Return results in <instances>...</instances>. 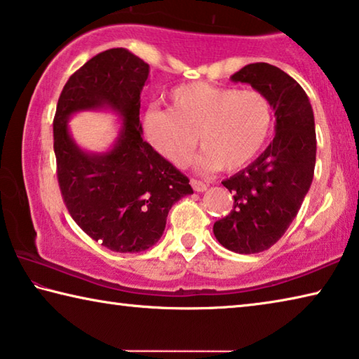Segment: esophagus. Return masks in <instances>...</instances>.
Segmentation results:
<instances>
[{"label":"esophagus","mask_w":359,"mask_h":359,"mask_svg":"<svg viewBox=\"0 0 359 359\" xmlns=\"http://www.w3.org/2000/svg\"><path fill=\"white\" fill-rule=\"evenodd\" d=\"M190 184H191V187H193V190H194V191H204L205 188H208V185H205L204 182H201V180H196V179H191V180H190Z\"/></svg>","instance_id":"34e87169"}]
</instances>
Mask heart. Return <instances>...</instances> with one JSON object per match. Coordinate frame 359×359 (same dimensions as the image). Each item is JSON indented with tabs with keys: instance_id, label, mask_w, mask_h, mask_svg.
I'll use <instances>...</instances> for the list:
<instances>
[{
	"instance_id": "heart-1",
	"label": "heart",
	"mask_w": 359,
	"mask_h": 359,
	"mask_svg": "<svg viewBox=\"0 0 359 359\" xmlns=\"http://www.w3.org/2000/svg\"><path fill=\"white\" fill-rule=\"evenodd\" d=\"M271 125V102L258 90L205 82L174 88L169 109L151 107L144 117L149 141L177 166L190 160L199 137L204 171L245 168L264 147Z\"/></svg>"
}]
</instances>
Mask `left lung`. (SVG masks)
Returning a JSON list of instances; mask_svg holds the SVG:
<instances>
[{"instance_id": "8db88e82", "label": "left lung", "mask_w": 359, "mask_h": 359, "mask_svg": "<svg viewBox=\"0 0 359 359\" xmlns=\"http://www.w3.org/2000/svg\"><path fill=\"white\" fill-rule=\"evenodd\" d=\"M231 81L250 83L276 111L274 141L244 171L222 182L234 204L214 223L224 248L250 255L274 245L299 212L313 179L317 137L307 95L287 72L269 63H252Z\"/></svg>"}]
</instances>
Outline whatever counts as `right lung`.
Listing matches in <instances>:
<instances>
[{
    "instance_id": "obj_1",
    "label": "right lung",
    "mask_w": 359,
    "mask_h": 359,
    "mask_svg": "<svg viewBox=\"0 0 359 359\" xmlns=\"http://www.w3.org/2000/svg\"><path fill=\"white\" fill-rule=\"evenodd\" d=\"M149 65L126 48H109L72 74L58 98L53 150L63 203L83 233L112 252L136 253L156 244L188 177L142 139L141 92ZM111 107L124 117L118 144L90 156L72 141L65 121L79 110Z\"/></svg>"
}]
</instances>
